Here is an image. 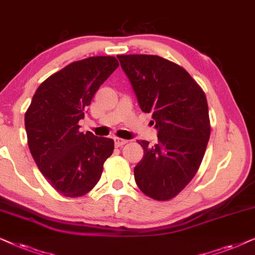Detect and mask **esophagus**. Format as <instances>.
Masks as SVG:
<instances>
[{
	"mask_svg": "<svg viewBox=\"0 0 255 255\" xmlns=\"http://www.w3.org/2000/svg\"><path fill=\"white\" fill-rule=\"evenodd\" d=\"M114 142H115V145H117V147H122V145L128 143L127 140H124V138H120V137H115Z\"/></svg>",
	"mask_w": 255,
	"mask_h": 255,
	"instance_id": "34e87169",
	"label": "esophagus"
}]
</instances>
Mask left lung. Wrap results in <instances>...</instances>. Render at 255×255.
<instances>
[{
	"instance_id": "obj_1",
	"label": "left lung",
	"mask_w": 255,
	"mask_h": 255,
	"mask_svg": "<svg viewBox=\"0 0 255 255\" xmlns=\"http://www.w3.org/2000/svg\"><path fill=\"white\" fill-rule=\"evenodd\" d=\"M142 112L151 113L157 143L138 141L143 158L135 182L155 201L174 198L191 182L210 138L204 91L182 66L154 54H119Z\"/></svg>"
}]
</instances>
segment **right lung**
Here are the masks:
<instances>
[{"label": "right lung", "mask_w": 255, "mask_h": 255, "mask_svg": "<svg viewBox=\"0 0 255 255\" xmlns=\"http://www.w3.org/2000/svg\"><path fill=\"white\" fill-rule=\"evenodd\" d=\"M115 57L69 64L44 80L25 112L28 145L37 167L57 192L81 197L99 182L114 141L79 130L80 119L104 81L118 69Z\"/></svg>", "instance_id": "1"}]
</instances>
